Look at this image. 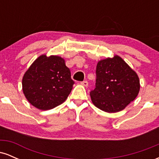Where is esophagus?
Wrapping results in <instances>:
<instances>
[{
  "instance_id": "esophagus-1",
  "label": "esophagus",
  "mask_w": 159,
  "mask_h": 159,
  "mask_svg": "<svg viewBox=\"0 0 159 159\" xmlns=\"http://www.w3.org/2000/svg\"><path fill=\"white\" fill-rule=\"evenodd\" d=\"M81 84L84 86V87H87V86H88V82H87V81H84L81 82Z\"/></svg>"
}]
</instances>
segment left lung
Wrapping results in <instances>:
<instances>
[{
  "label": "left lung",
  "instance_id": "1",
  "mask_svg": "<svg viewBox=\"0 0 159 159\" xmlns=\"http://www.w3.org/2000/svg\"><path fill=\"white\" fill-rule=\"evenodd\" d=\"M96 74V88L90 94L92 102L100 110L119 112L138 95L139 78L119 56L98 61Z\"/></svg>",
  "mask_w": 159,
  "mask_h": 159
}]
</instances>
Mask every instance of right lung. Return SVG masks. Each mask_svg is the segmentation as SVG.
<instances>
[{
  "mask_svg": "<svg viewBox=\"0 0 159 159\" xmlns=\"http://www.w3.org/2000/svg\"><path fill=\"white\" fill-rule=\"evenodd\" d=\"M74 83L63 58L43 54L24 75L22 90L33 106L46 111L65 102Z\"/></svg>",
  "mask_w": 159,
  "mask_h": 159,
  "instance_id": "obj_1",
  "label": "right lung"
}]
</instances>
